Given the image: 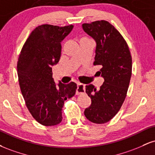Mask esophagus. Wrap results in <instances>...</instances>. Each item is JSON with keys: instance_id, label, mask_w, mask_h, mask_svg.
<instances>
[{"instance_id": "34e87169", "label": "esophagus", "mask_w": 155, "mask_h": 155, "mask_svg": "<svg viewBox=\"0 0 155 155\" xmlns=\"http://www.w3.org/2000/svg\"><path fill=\"white\" fill-rule=\"evenodd\" d=\"M85 92V86L82 84H78L77 88H76V94L79 95V94L84 93Z\"/></svg>"}]
</instances>
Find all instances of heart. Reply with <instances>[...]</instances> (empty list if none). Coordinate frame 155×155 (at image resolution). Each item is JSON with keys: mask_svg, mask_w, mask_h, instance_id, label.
Masks as SVG:
<instances>
[{"mask_svg": "<svg viewBox=\"0 0 155 155\" xmlns=\"http://www.w3.org/2000/svg\"><path fill=\"white\" fill-rule=\"evenodd\" d=\"M84 40H90V39L87 38H82L80 41H84Z\"/></svg>", "mask_w": 155, "mask_h": 155, "instance_id": "heart-1", "label": "heart"}]
</instances>
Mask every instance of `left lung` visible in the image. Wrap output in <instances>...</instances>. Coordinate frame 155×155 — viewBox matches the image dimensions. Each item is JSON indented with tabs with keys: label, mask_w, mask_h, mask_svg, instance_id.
Listing matches in <instances>:
<instances>
[{
	"label": "left lung",
	"mask_w": 155,
	"mask_h": 155,
	"mask_svg": "<svg viewBox=\"0 0 155 155\" xmlns=\"http://www.w3.org/2000/svg\"><path fill=\"white\" fill-rule=\"evenodd\" d=\"M82 28L95 41L94 65L102 67L98 72L104 79L98 90L92 84L86 86L92 103L84 115L93 123L104 124L117 114L125 99L132 74V58L122 35L107 21L84 23Z\"/></svg>",
	"instance_id": "left-lung-1"
}]
</instances>
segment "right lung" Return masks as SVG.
<instances>
[{
  "mask_svg": "<svg viewBox=\"0 0 155 155\" xmlns=\"http://www.w3.org/2000/svg\"><path fill=\"white\" fill-rule=\"evenodd\" d=\"M74 25H42L33 30L23 46L17 75L21 92L30 113L38 123L53 126L61 122L64 102L75 95L76 84L54 83L51 66L61 55V41Z\"/></svg>",
  "mask_w": 155,
  "mask_h": 155,
  "instance_id": "right-lung-1",
  "label": "right lung"
}]
</instances>
